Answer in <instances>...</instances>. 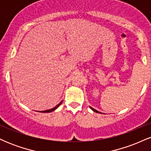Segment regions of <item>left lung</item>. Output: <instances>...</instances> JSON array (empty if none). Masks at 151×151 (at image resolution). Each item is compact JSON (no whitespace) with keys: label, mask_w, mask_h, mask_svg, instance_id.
<instances>
[{"label":"left lung","mask_w":151,"mask_h":151,"mask_svg":"<svg viewBox=\"0 0 151 151\" xmlns=\"http://www.w3.org/2000/svg\"><path fill=\"white\" fill-rule=\"evenodd\" d=\"M90 108H91V110H93L94 112H96V113H99V111H96V109H93V108H91V107H90ZM99 114H100V113H99Z\"/></svg>","instance_id":"8db88e82"}]
</instances>
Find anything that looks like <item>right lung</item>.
Masks as SVG:
<instances>
[{
	"label": "right lung",
	"instance_id": "right-lung-1",
	"mask_svg": "<svg viewBox=\"0 0 151 151\" xmlns=\"http://www.w3.org/2000/svg\"><path fill=\"white\" fill-rule=\"evenodd\" d=\"M62 101L60 102V104H58L55 107H54V108H52V109H48V110H45V111H40V112H42V113H49V112H51V111H55V109H57L59 107V106H60V104H62Z\"/></svg>",
	"mask_w": 151,
	"mask_h": 151
}]
</instances>
